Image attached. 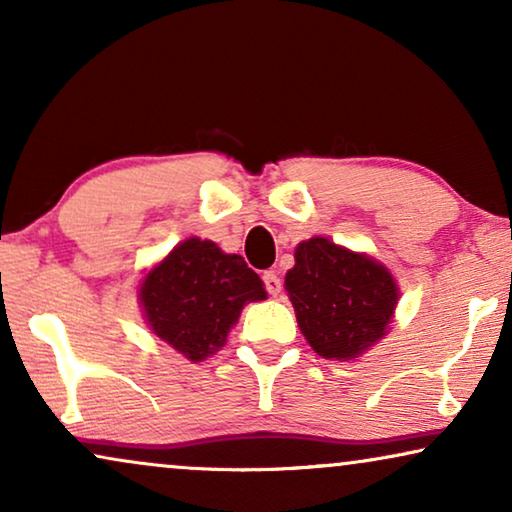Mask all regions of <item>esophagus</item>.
I'll list each match as a JSON object with an SVG mask.
<instances>
[{
	"label": "esophagus",
	"mask_w": 512,
	"mask_h": 512,
	"mask_svg": "<svg viewBox=\"0 0 512 512\" xmlns=\"http://www.w3.org/2000/svg\"><path fill=\"white\" fill-rule=\"evenodd\" d=\"M263 282H265V289H268L270 296H279V293H282V279H279L272 270L265 272Z\"/></svg>",
	"instance_id": "34e87169"
}]
</instances>
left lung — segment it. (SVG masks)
Instances as JSON below:
<instances>
[{"instance_id":"obj_1","label":"left lung","mask_w":512,"mask_h":512,"mask_svg":"<svg viewBox=\"0 0 512 512\" xmlns=\"http://www.w3.org/2000/svg\"><path fill=\"white\" fill-rule=\"evenodd\" d=\"M293 258L284 289L319 356L354 361L389 333L401 289L387 265L319 235L300 242Z\"/></svg>"}]
</instances>
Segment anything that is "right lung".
<instances>
[{
    "label": "right lung",
    "instance_id": "obj_1",
    "mask_svg": "<svg viewBox=\"0 0 512 512\" xmlns=\"http://www.w3.org/2000/svg\"><path fill=\"white\" fill-rule=\"evenodd\" d=\"M265 298L263 279L242 256L200 237L179 242L137 286L151 333L193 363L219 352L244 305Z\"/></svg>",
    "mask_w": 512,
    "mask_h": 512
}]
</instances>
